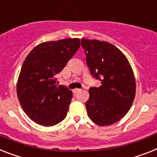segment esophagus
Returning <instances> with one entry per match:
<instances>
[{"label": "esophagus", "mask_w": 157, "mask_h": 157, "mask_svg": "<svg viewBox=\"0 0 157 157\" xmlns=\"http://www.w3.org/2000/svg\"><path fill=\"white\" fill-rule=\"evenodd\" d=\"M80 91H81V89H75L74 90H73V93H78V92H80Z\"/></svg>", "instance_id": "obj_1"}]
</instances>
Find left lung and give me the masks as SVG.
I'll use <instances>...</instances> for the list:
<instances>
[{
	"instance_id": "8db88e82",
	"label": "left lung",
	"mask_w": 157,
	"mask_h": 157,
	"mask_svg": "<svg viewBox=\"0 0 157 157\" xmlns=\"http://www.w3.org/2000/svg\"><path fill=\"white\" fill-rule=\"evenodd\" d=\"M81 46L91 74L101 83L98 88L89 89L85 104L88 116L100 126L117 123L127 114L135 98L136 81L130 63L109 42L81 39Z\"/></svg>"
}]
</instances>
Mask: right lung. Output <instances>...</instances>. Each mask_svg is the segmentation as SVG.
Wrapping results in <instances>:
<instances>
[{
  "instance_id": "obj_1",
  "label": "right lung",
  "mask_w": 157,
  "mask_h": 157,
  "mask_svg": "<svg viewBox=\"0 0 157 157\" xmlns=\"http://www.w3.org/2000/svg\"><path fill=\"white\" fill-rule=\"evenodd\" d=\"M81 45L80 39L43 42L26 56L17 84L18 100L24 112L40 125L53 126L66 117L72 91L56 85L60 73Z\"/></svg>"
}]
</instances>
